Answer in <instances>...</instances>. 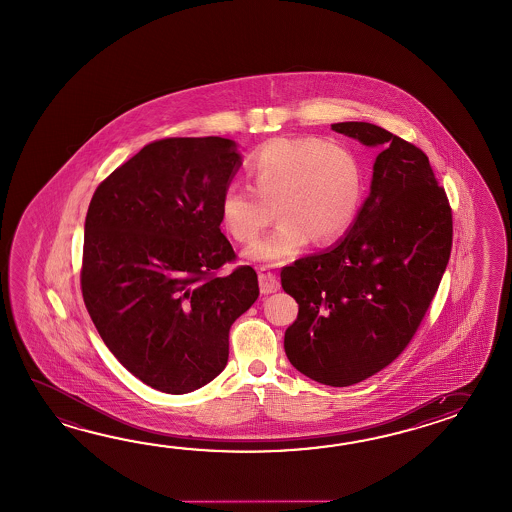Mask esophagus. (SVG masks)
<instances>
[{
  "instance_id": "1",
  "label": "esophagus",
  "mask_w": 512,
  "mask_h": 512,
  "mask_svg": "<svg viewBox=\"0 0 512 512\" xmlns=\"http://www.w3.org/2000/svg\"><path fill=\"white\" fill-rule=\"evenodd\" d=\"M259 286H261V292L264 296L273 294V292H277L281 288L277 275L270 268H266V266L259 268Z\"/></svg>"
}]
</instances>
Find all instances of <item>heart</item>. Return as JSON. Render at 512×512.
<instances>
[{"label":"heart","instance_id":"obj_1","mask_svg":"<svg viewBox=\"0 0 512 512\" xmlns=\"http://www.w3.org/2000/svg\"><path fill=\"white\" fill-rule=\"evenodd\" d=\"M250 187L231 182L220 196V220L237 242L257 239L275 215L279 224L257 240L246 257L253 262L294 261L314 240H340L362 209V159L343 143L319 137H275L244 161Z\"/></svg>","mask_w":512,"mask_h":512}]
</instances>
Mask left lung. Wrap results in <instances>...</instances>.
<instances>
[{
    "label": "left lung",
    "instance_id": "1",
    "mask_svg": "<svg viewBox=\"0 0 512 512\" xmlns=\"http://www.w3.org/2000/svg\"><path fill=\"white\" fill-rule=\"evenodd\" d=\"M332 130L382 152L353 228L281 270L299 305L284 353L299 373L345 387L391 364L419 329L450 259L452 209L421 148L371 123Z\"/></svg>",
    "mask_w": 512,
    "mask_h": 512
}]
</instances>
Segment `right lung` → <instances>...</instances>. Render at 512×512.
Masks as SVG:
<instances>
[{
    "label": "right lung",
    "mask_w": 512,
    "mask_h": 512,
    "mask_svg": "<svg viewBox=\"0 0 512 512\" xmlns=\"http://www.w3.org/2000/svg\"><path fill=\"white\" fill-rule=\"evenodd\" d=\"M242 165L226 137L141 148L91 198L80 286L106 347L132 375L183 395L224 371L229 329L259 297L220 231V196Z\"/></svg>",
    "instance_id": "right-lung-1"
}]
</instances>
